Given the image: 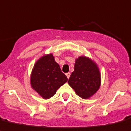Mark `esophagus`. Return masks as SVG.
Returning a JSON list of instances; mask_svg holds the SVG:
<instances>
[{
	"instance_id": "34e87169",
	"label": "esophagus",
	"mask_w": 131,
	"mask_h": 131,
	"mask_svg": "<svg viewBox=\"0 0 131 131\" xmlns=\"http://www.w3.org/2000/svg\"><path fill=\"white\" fill-rule=\"evenodd\" d=\"M66 75V76H67V78H68V79H69L70 77V75H71V73H70V72H68V73H67Z\"/></svg>"
}]
</instances>
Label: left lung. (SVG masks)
<instances>
[{"mask_svg":"<svg viewBox=\"0 0 131 131\" xmlns=\"http://www.w3.org/2000/svg\"><path fill=\"white\" fill-rule=\"evenodd\" d=\"M68 82L80 97H90L100 87V73L97 66L89 58L79 57L75 61L74 71Z\"/></svg>","mask_w":131,"mask_h":131,"instance_id":"1","label":"left lung"}]
</instances>
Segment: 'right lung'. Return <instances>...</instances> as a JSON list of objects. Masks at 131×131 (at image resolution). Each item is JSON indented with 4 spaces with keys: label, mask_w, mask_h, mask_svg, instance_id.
Masks as SVG:
<instances>
[{
    "label": "right lung",
    "mask_w": 131,
    "mask_h": 131,
    "mask_svg": "<svg viewBox=\"0 0 131 131\" xmlns=\"http://www.w3.org/2000/svg\"><path fill=\"white\" fill-rule=\"evenodd\" d=\"M67 81L66 75L55 61L52 54L42 57L34 66L31 85L43 99L52 97Z\"/></svg>",
    "instance_id": "right-lung-1"
}]
</instances>
